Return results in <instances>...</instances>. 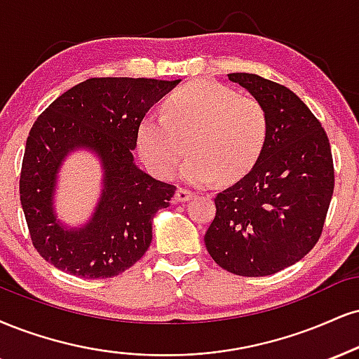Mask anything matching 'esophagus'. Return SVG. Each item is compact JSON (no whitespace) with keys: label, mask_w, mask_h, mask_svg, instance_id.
Instances as JSON below:
<instances>
[{"label":"esophagus","mask_w":359,"mask_h":359,"mask_svg":"<svg viewBox=\"0 0 359 359\" xmlns=\"http://www.w3.org/2000/svg\"><path fill=\"white\" fill-rule=\"evenodd\" d=\"M194 196H196V194H194L192 191H187V189L179 187L177 189L174 198H175V202H185V201H189V198H192Z\"/></svg>","instance_id":"obj_1"}]
</instances>
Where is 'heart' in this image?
Wrapping results in <instances>:
<instances>
[{"mask_svg": "<svg viewBox=\"0 0 359 359\" xmlns=\"http://www.w3.org/2000/svg\"><path fill=\"white\" fill-rule=\"evenodd\" d=\"M266 140L267 115L261 103L215 81H194L172 92L163 114H147L137 130L138 154L161 179L175 174L187 142L191 157L182 179L198 187L248 174Z\"/></svg>", "mask_w": 359, "mask_h": 359, "instance_id": "1", "label": "heart"}]
</instances>
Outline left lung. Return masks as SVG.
Here are the masks:
<instances>
[{
  "mask_svg": "<svg viewBox=\"0 0 359 359\" xmlns=\"http://www.w3.org/2000/svg\"><path fill=\"white\" fill-rule=\"evenodd\" d=\"M267 115L261 157L215 196L205 248L222 269L271 276L303 259L321 237L334 189L330 140L294 92L254 73H229Z\"/></svg>",
  "mask_w": 359,
  "mask_h": 359,
  "instance_id": "left-lung-1",
  "label": "left lung"
}]
</instances>
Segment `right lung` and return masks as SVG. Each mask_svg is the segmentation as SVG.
<instances>
[{
  "instance_id": "add662e5",
  "label": "right lung",
  "mask_w": 359,
  "mask_h": 359,
  "mask_svg": "<svg viewBox=\"0 0 359 359\" xmlns=\"http://www.w3.org/2000/svg\"><path fill=\"white\" fill-rule=\"evenodd\" d=\"M180 80L88 79L60 95L29 130L20 201L38 254L83 279L122 274L152 243V219L170 205L175 185L155 180L133 162L137 130L150 107ZM86 146L102 161L104 191L85 228L55 221V174L68 151Z\"/></svg>"
}]
</instances>
